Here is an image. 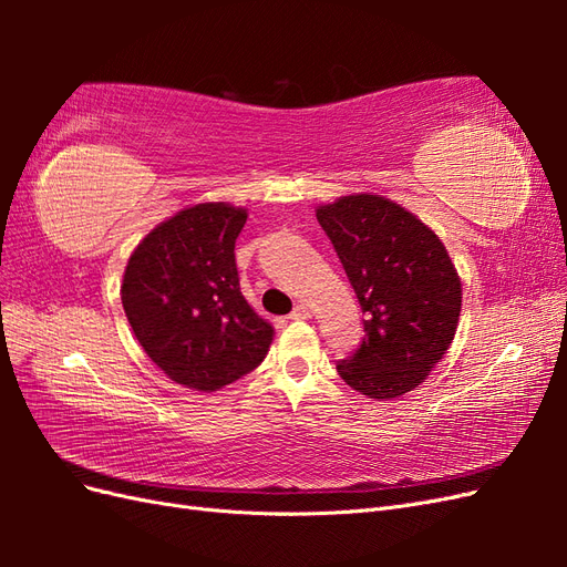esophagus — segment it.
Listing matches in <instances>:
<instances>
[{
  "label": "esophagus",
  "mask_w": 567,
  "mask_h": 567,
  "mask_svg": "<svg viewBox=\"0 0 567 567\" xmlns=\"http://www.w3.org/2000/svg\"><path fill=\"white\" fill-rule=\"evenodd\" d=\"M288 319H310V307H307V305H298L296 310L288 315Z\"/></svg>",
  "instance_id": "1"
}]
</instances>
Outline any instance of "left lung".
Returning <instances> with one entry per match:
<instances>
[{
    "label": "left lung",
    "instance_id": "1",
    "mask_svg": "<svg viewBox=\"0 0 567 567\" xmlns=\"http://www.w3.org/2000/svg\"><path fill=\"white\" fill-rule=\"evenodd\" d=\"M364 312V338L336 364L373 400L414 390L447 352L461 281L440 238L398 203L346 196L317 210Z\"/></svg>",
    "mask_w": 567,
    "mask_h": 567
}]
</instances>
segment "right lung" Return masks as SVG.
Masks as SVG:
<instances>
[{"label":"right lung","instance_id":"1","mask_svg":"<svg viewBox=\"0 0 567 567\" xmlns=\"http://www.w3.org/2000/svg\"><path fill=\"white\" fill-rule=\"evenodd\" d=\"M246 210L200 203L169 217L132 252L123 307L144 352L169 379L213 392L262 362L274 329L238 284Z\"/></svg>","mask_w":567,"mask_h":567}]
</instances>
